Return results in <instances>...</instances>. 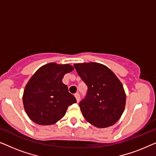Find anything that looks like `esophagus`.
<instances>
[{
	"label": "esophagus",
	"instance_id": "1",
	"mask_svg": "<svg viewBox=\"0 0 156 156\" xmlns=\"http://www.w3.org/2000/svg\"><path fill=\"white\" fill-rule=\"evenodd\" d=\"M74 97H76V101H77V102L80 101V94H79V93H76L75 94H74Z\"/></svg>",
	"mask_w": 156,
	"mask_h": 156
}]
</instances>
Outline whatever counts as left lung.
I'll list each match as a JSON object with an SVG mask.
<instances>
[{"instance_id":"obj_1","label":"left lung","mask_w":156,"mask_h":156,"mask_svg":"<svg viewBox=\"0 0 156 156\" xmlns=\"http://www.w3.org/2000/svg\"><path fill=\"white\" fill-rule=\"evenodd\" d=\"M88 90L79 105L85 119L97 128L114 125L126 105V94L120 80L106 66L96 62L74 64Z\"/></svg>"}]
</instances>
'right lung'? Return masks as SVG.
I'll return each instance as SVG.
<instances>
[{
  "instance_id": "right-lung-1",
  "label": "right lung",
  "mask_w": 156,
  "mask_h": 156,
  "mask_svg": "<svg viewBox=\"0 0 156 156\" xmlns=\"http://www.w3.org/2000/svg\"><path fill=\"white\" fill-rule=\"evenodd\" d=\"M74 69L70 65L52 62L42 66L25 87L23 102L30 119L40 125H52L66 114L76 98L62 82L63 76Z\"/></svg>"
}]
</instances>
